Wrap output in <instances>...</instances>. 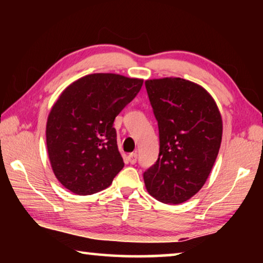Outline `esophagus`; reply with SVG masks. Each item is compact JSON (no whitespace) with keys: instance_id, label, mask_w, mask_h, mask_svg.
<instances>
[{"instance_id":"34e87169","label":"esophagus","mask_w":263,"mask_h":263,"mask_svg":"<svg viewBox=\"0 0 263 263\" xmlns=\"http://www.w3.org/2000/svg\"><path fill=\"white\" fill-rule=\"evenodd\" d=\"M127 159H128V161H130V163L135 164L137 162L138 155H137V153H130V154L127 155Z\"/></svg>"}]
</instances>
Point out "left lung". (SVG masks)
Here are the masks:
<instances>
[{"label": "left lung", "mask_w": 263, "mask_h": 263, "mask_svg": "<svg viewBox=\"0 0 263 263\" xmlns=\"http://www.w3.org/2000/svg\"><path fill=\"white\" fill-rule=\"evenodd\" d=\"M158 121L159 158L144 173L151 196L180 204L205 183L220 148L222 122L215 100L203 87L181 78L147 80Z\"/></svg>", "instance_id": "obj_1"}]
</instances>
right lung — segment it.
<instances>
[{"label":"right lung","mask_w":263,"mask_h":263,"mask_svg":"<svg viewBox=\"0 0 263 263\" xmlns=\"http://www.w3.org/2000/svg\"><path fill=\"white\" fill-rule=\"evenodd\" d=\"M142 80L96 73L61 92L46 124V145L58 181L72 193L92 195L124 167L114 121L135 99Z\"/></svg>","instance_id":"add662e5"}]
</instances>
